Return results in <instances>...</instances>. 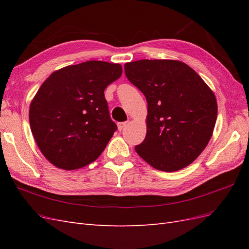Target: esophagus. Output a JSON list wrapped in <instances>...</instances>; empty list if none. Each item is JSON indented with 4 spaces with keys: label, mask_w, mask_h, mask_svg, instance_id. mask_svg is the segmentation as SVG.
I'll use <instances>...</instances> for the list:
<instances>
[{
    "label": "esophagus",
    "mask_w": 249,
    "mask_h": 249,
    "mask_svg": "<svg viewBox=\"0 0 249 249\" xmlns=\"http://www.w3.org/2000/svg\"><path fill=\"white\" fill-rule=\"evenodd\" d=\"M126 122H124V123H118L117 124V127H118V131H122L123 129H124V127L126 125Z\"/></svg>",
    "instance_id": "34e87169"
}]
</instances>
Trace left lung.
<instances>
[{
  "instance_id": "left-lung-1",
  "label": "left lung",
  "mask_w": 249,
  "mask_h": 249,
  "mask_svg": "<svg viewBox=\"0 0 249 249\" xmlns=\"http://www.w3.org/2000/svg\"><path fill=\"white\" fill-rule=\"evenodd\" d=\"M124 71L147 102L146 136L135 146L136 153L158 170L172 172L190 165L213 135L214 92L178 60H138L125 63Z\"/></svg>"
}]
</instances>
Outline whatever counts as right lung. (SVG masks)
Instances as JSON below:
<instances>
[{"label": "right lung", "mask_w": 249, "mask_h": 249, "mask_svg": "<svg viewBox=\"0 0 249 249\" xmlns=\"http://www.w3.org/2000/svg\"><path fill=\"white\" fill-rule=\"evenodd\" d=\"M117 63L86 61L53 72L30 104L31 131L54 166L74 170L95 161L117 130L104 91L120 78Z\"/></svg>", "instance_id": "right-lung-1"}]
</instances>
